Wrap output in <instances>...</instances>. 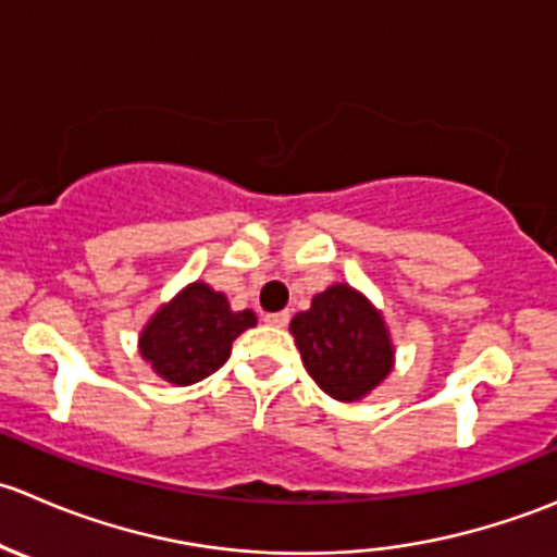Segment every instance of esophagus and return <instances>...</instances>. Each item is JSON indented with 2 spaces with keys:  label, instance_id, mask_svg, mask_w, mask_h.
<instances>
[{
  "label": "esophagus",
  "instance_id": "34e87169",
  "mask_svg": "<svg viewBox=\"0 0 557 557\" xmlns=\"http://www.w3.org/2000/svg\"><path fill=\"white\" fill-rule=\"evenodd\" d=\"M265 322H268V324H273V327H286V322H289V311L265 313Z\"/></svg>",
  "mask_w": 557,
  "mask_h": 557
}]
</instances>
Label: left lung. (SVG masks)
<instances>
[{
  "label": "left lung",
  "mask_w": 557,
  "mask_h": 557,
  "mask_svg": "<svg viewBox=\"0 0 557 557\" xmlns=\"http://www.w3.org/2000/svg\"><path fill=\"white\" fill-rule=\"evenodd\" d=\"M289 333L313 382L341 404L371 395L395 368V344L384 313L346 281L313 295L292 317Z\"/></svg>",
  "instance_id": "obj_1"
}]
</instances>
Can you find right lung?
I'll return each mask as SVG.
<instances>
[{
	"mask_svg": "<svg viewBox=\"0 0 557 557\" xmlns=\"http://www.w3.org/2000/svg\"><path fill=\"white\" fill-rule=\"evenodd\" d=\"M251 308L233 311L227 295L206 281H191L157 308L140 330L137 349L164 382L189 387L227 362L233 341L255 327Z\"/></svg>",
	"mask_w": 557,
	"mask_h": 557,
	"instance_id": "obj_1",
	"label": "right lung"
}]
</instances>
